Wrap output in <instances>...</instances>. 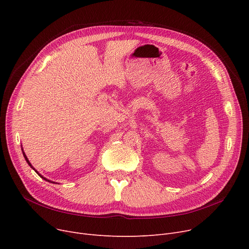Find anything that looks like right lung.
<instances>
[{
    "label": "right lung",
    "instance_id": "right-lung-1",
    "mask_svg": "<svg viewBox=\"0 0 249 249\" xmlns=\"http://www.w3.org/2000/svg\"><path fill=\"white\" fill-rule=\"evenodd\" d=\"M22 152H23V155H24V158H25V160H26V161H27V163H28V164H29V165H30V166H31V168H33V169H34V171H35V172H36V173H37V174H38V176H39V177H40V178H43V179H45V180H46V181H49V182H52V184H54V181H52V180H49V179H47V178H44V177H43V176H41V175H40V174H39V173H38V172H37V171H36V169H35V168H34V167H33V166H32V164H31V163H30V161H29V160H28V159H27V156H26V154H25V152H24V150H23V148H22Z\"/></svg>",
    "mask_w": 249,
    "mask_h": 249
}]
</instances>
